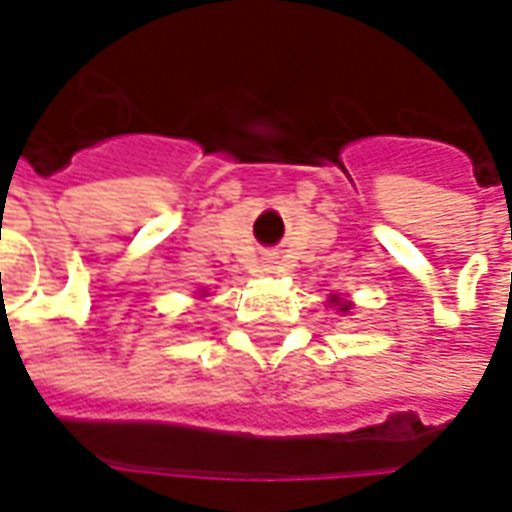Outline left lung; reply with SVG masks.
<instances>
[{
  "mask_svg": "<svg viewBox=\"0 0 512 512\" xmlns=\"http://www.w3.org/2000/svg\"><path fill=\"white\" fill-rule=\"evenodd\" d=\"M340 310H343V312H345V310H348V304H340Z\"/></svg>",
  "mask_w": 512,
  "mask_h": 512,
  "instance_id": "left-lung-1",
  "label": "left lung"
}]
</instances>
